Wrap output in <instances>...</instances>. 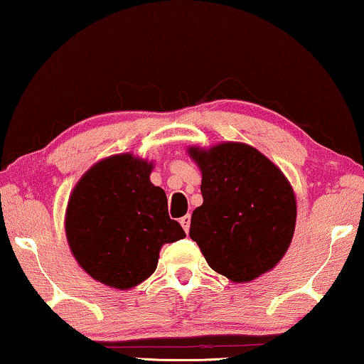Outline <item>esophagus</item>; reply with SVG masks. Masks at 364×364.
<instances>
[{
    "instance_id": "obj_1",
    "label": "esophagus",
    "mask_w": 364,
    "mask_h": 364,
    "mask_svg": "<svg viewBox=\"0 0 364 364\" xmlns=\"http://www.w3.org/2000/svg\"><path fill=\"white\" fill-rule=\"evenodd\" d=\"M180 224L183 225V229H184V232H186L188 234V230H189V225H191V215L189 214H186V215H183L181 219H180Z\"/></svg>"
}]
</instances>
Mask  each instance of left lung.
Wrapping results in <instances>:
<instances>
[{
  "label": "left lung",
  "instance_id": "obj_1",
  "mask_svg": "<svg viewBox=\"0 0 364 364\" xmlns=\"http://www.w3.org/2000/svg\"><path fill=\"white\" fill-rule=\"evenodd\" d=\"M203 171V205L189 237L205 262L234 283H248L283 258L296 227V198L286 176L245 144L189 149Z\"/></svg>",
  "mask_w": 364,
  "mask_h": 364
}]
</instances>
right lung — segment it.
Segmentation results:
<instances>
[{
  "label": "right lung",
  "instance_id": "obj_1",
  "mask_svg": "<svg viewBox=\"0 0 364 364\" xmlns=\"http://www.w3.org/2000/svg\"><path fill=\"white\" fill-rule=\"evenodd\" d=\"M151 164L130 154L96 164L75 186L65 230L80 267L117 289L147 279L164 243L186 237L168 215L166 194L150 183Z\"/></svg>",
  "mask_w": 364,
  "mask_h": 364
}]
</instances>
